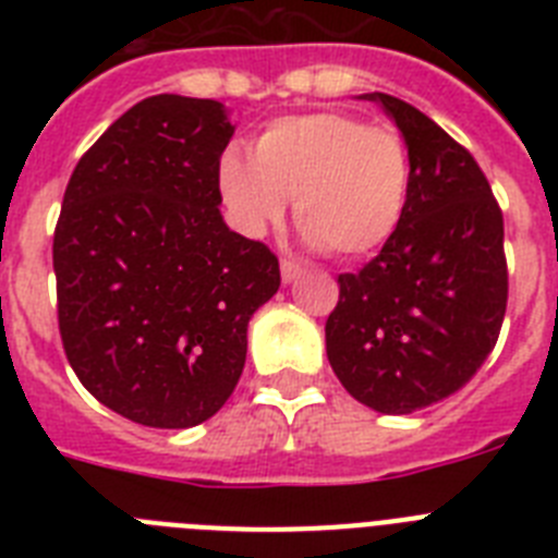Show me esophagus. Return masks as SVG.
Here are the masks:
<instances>
[{
  "label": "esophagus",
  "instance_id": "obj_1",
  "mask_svg": "<svg viewBox=\"0 0 558 558\" xmlns=\"http://www.w3.org/2000/svg\"><path fill=\"white\" fill-rule=\"evenodd\" d=\"M302 270H304L302 265L293 263V259H282V282H284V284L295 282V279L302 276Z\"/></svg>",
  "mask_w": 558,
  "mask_h": 558
}]
</instances>
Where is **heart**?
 I'll use <instances>...</instances> for the list:
<instances>
[{
	"label": "heart",
	"mask_w": 558,
	"mask_h": 558,
	"mask_svg": "<svg viewBox=\"0 0 558 558\" xmlns=\"http://www.w3.org/2000/svg\"><path fill=\"white\" fill-rule=\"evenodd\" d=\"M218 184L248 234L279 223L295 198V220L310 243L357 259L383 248L402 223L411 156L393 128L340 111L290 113L256 133L251 159L226 153Z\"/></svg>",
	"instance_id": "heart-1"
}]
</instances>
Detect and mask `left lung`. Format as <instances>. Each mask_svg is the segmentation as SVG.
I'll use <instances>...</instances> for the list:
<instances>
[{"mask_svg":"<svg viewBox=\"0 0 558 558\" xmlns=\"http://www.w3.org/2000/svg\"><path fill=\"white\" fill-rule=\"evenodd\" d=\"M411 156L402 223L372 263L340 274L327 357L377 413H413L475 377L509 302L502 211L466 147L399 97L372 92Z\"/></svg>","mask_w":558,"mask_h":558,"instance_id":"obj_1","label":"left lung"}]
</instances>
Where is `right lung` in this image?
<instances>
[{
  "label": "right lung",
  "mask_w": 558,
  "mask_h": 558,
  "mask_svg": "<svg viewBox=\"0 0 558 558\" xmlns=\"http://www.w3.org/2000/svg\"><path fill=\"white\" fill-rule=\"evenodd\" d=\"M223 102L156 95L77 161L52 240L58 327L88 393L136 425L184 430L226 405L279 259L220 215Z\"/></svg>",
  "instance_id": "add662e5"
}]
</instances>
